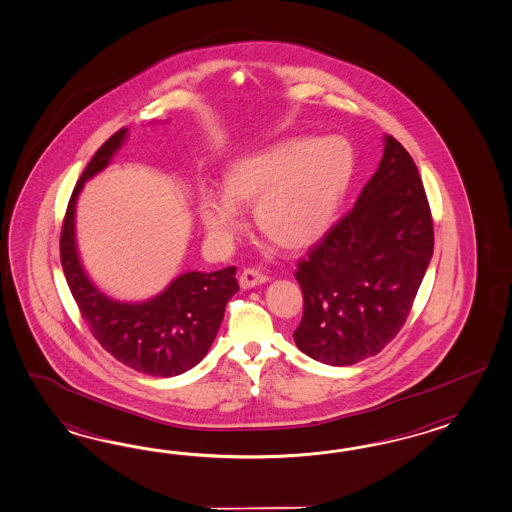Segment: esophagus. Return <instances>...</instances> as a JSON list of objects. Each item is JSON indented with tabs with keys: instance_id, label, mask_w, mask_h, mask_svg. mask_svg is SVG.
<instances>
[{
	"instance_id": "esophagus-1",
	"label": "esophagus",
	"mask_w": 512,
	"mask_h": 512,
	"mask_svg": "<svg viewBox=\"0 0 512 512\" xmlns=\"http://www.w3.org/2000/svg\"><path fill=\"white\" fill-rule=\"evenodd\" d=\"M240 287L242 289H251V287H257V285H263L268 281V276L255 270V268H246L242 274H240Z\"/></svg>"
}]
</instances>
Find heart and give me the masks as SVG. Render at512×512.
<instances>
[{
	"label": "heart",
	"mask_w": 512,
	"mask_h": 512,
	"mask_svg": "<svg viewBox=\"0 0 512 512\" xmlns=\"http://www.w3.org/2000/svg\"><path fill=\"white\" fill-rule=\"evenodd\" d=\"M352 175L345 139H287L227 167L223 194L201 192L199 216L214 242L229 244L244 225L238 207L255 203L257 227L270 242L307 248L328 231Z\"/></svg>",
	"instance_id": "obj_1"
}]
</instances>
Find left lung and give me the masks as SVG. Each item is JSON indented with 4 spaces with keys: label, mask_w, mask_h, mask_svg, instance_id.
<instances>
[{
    "label": "left lung",
    "mask_w": 512,
    "mask_h": 512,
    "mask_svg": "<svg viewBox=\"0 0 512 512\" xmlns=\"http://www.w3.org/2000/svg\"><path fill=\"white\" fill-rule=\"evenodd\" d=\"M434 249V223L412 156L386 136L356 205L298 261L304 315L296 346L328 365L376 356L401 332Z\"/></svg>",
    "instance_id": "left-lung-1"
}]
</instances>
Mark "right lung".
<instances>
[{
    "label": "right lung",
    "mask_w": 512,
    "mask_h": 512,
    "mask_svg": "<svg viewBox=\"0 0 512 512\" xmlns=\"http://www.w3.org/2000/svg\"><path fill=\"white\" fill-rule=\"evenodd\" d=\"M125 136L126 128H121L104 141L74 186L59 238L61 266L83 322L102 348L138 373L167 378L186 373L205 358L220 330L225 305L238 292L236 268L182 274L143 304L115 302L89 281L76 253L74 205L83 182L110 164Z\"/></svg>",
    "instance_id": "1"
}]
</instances>
